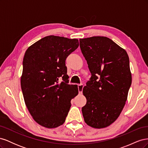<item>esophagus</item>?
I'll return each mask as SVG.
<instances>
[{
	"instance_id": "obj_1",
	"label": "esophagus",
	"mask_w": 148,
	"mask_h": 148,
	"mask_svg": "<svg viewBox=\"0 0 148 148\" xmlns=\"http://www.w3.org/2000/svg\"><path fill=\"white\" fill-rule=\"evenodd\" d=\"M83 84H80L78 85V92L79 94H82V91H83Z\"/></svg>"
}]
</instances>
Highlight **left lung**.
Segmentation results:
<instances>
[{
  "mask_svg": "<svg viewBox=\"0 0 148 148\" xmlns=\"http://www.w3.org/2000/svg\"><path fill=\"white\" fill-rule=\"evenodd\" d=\"M79 46L91 77L83 89L86 104L82 107L84 122L95 128L109 126L119 117L132 84L127 52L110 39H80Z\"/></svg>",
  "mask_w": 148,
  "mask_h": 148,
  "instance_id": "obj_1",
  "label": "left lung"
}]
</instances>
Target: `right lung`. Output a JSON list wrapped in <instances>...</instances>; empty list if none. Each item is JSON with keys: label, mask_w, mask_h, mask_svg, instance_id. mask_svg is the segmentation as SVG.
<instances>
[{"label": "right lung", "mask_w": 148, "mask_h": 148, "mask_svg": "<svg viewBox=\"0 0 148 148\" xmlns=\"http://www.w3.org/2000/svg\"><path fill=\"white\" fill-rule=\"evenodd\" d=\"M78 46L77 39L48 36L25 53L21 90L30 114L42 127L52 128L63 124L71 99L78 94L77 85L69 84L65 66L67 57Z\"/></svg>", "instance_id": "right-lung-1"}]
</instances>
